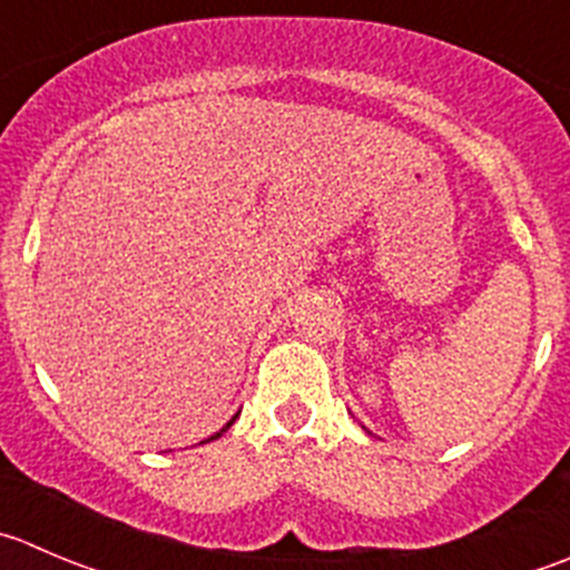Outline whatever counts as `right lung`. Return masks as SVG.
<instances>
[{
	"mask_svg": "<svg viewBox=\"0 0 570 570\" xmlns=\"http://www.w3.org/2000/svg\"><path fill=\"white\" fill-rule=\"evenodd\" d=\"M234 420H236V417H234ZM234 420H230V423H225V425H223V429H219V432H217V434H214V438H212V440H217V438H219V434H223V432H228L230 425H234Z\"/></svg>",
	"mask_w": 570,
	"mask_h": 570,
	"instance_id": "add662e5",
	"label": "right lung"
}]
</instances>
